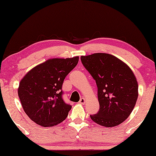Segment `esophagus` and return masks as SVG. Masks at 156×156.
Wrapping results in <instances>:
<instances>
[{
  "mask_svg": "<svg viewBox=\"0 0 156 156\" xmlns=\"http://www.w3.org/2000/svg\"><path fill=\"white\" fill-rule=\"evenodd\" d=\"M80 104H85V102H86V99H84V98H82V99H80Z\"/></svg>",
  "mask_w": 156,
  "mask_h": 156,
  "instance_id": "34e87169",
  "label": "esophagus"
}]
</instances>
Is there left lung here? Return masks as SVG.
I'll return each mask as SVG.
<instances>
[{"instance_id":"1","label":"left lung","mask_w":156,"mask_h":156,"mask_svg":"<svg viewBox=\"0 0 156 156\" xmlns=\"http://www.w3.org/2000/svg\"><path fill=\"white\" fill-rule=\"evenodd\" d=\"M81 61L98 88L99 111L91 115L96 123L107 128L116 126L131 114L138 96L135 74L116 57L106 53L81 56Z\"/></svg>"}]
</instances>
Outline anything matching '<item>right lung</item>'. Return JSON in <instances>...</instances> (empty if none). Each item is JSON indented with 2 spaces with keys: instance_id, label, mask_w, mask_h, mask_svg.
Instances as JSON below:
<instances>
[{
  "instance_id": "add662e5",
  "label": "right lung",
  "mask_w": 156,
  "mask_h": 156,
  "mask_svg": "<svg viewBox=\"0 0 156 156\" xmlns=\"http://www.w3.org/2000/svg\"><path fill=\"white\" fill-rule=\"evenodd\" d=\"M78 61V56L49 59L31 69L20 80L18 97L25 114L35 123L53 126L67 118L72 106L63 101L62 86Z\"/></svg>"
}]
</instances>
